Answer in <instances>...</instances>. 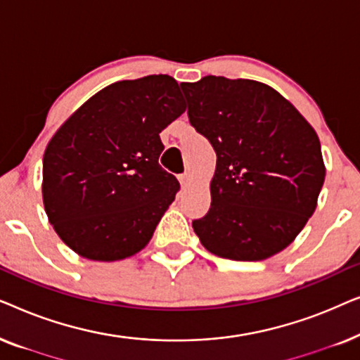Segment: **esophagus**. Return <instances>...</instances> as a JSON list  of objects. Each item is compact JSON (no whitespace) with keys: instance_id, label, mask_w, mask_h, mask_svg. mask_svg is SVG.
Returning a JSON list of instances; mask_svg holds the SVG:
<instances>
[{"instance_id":"obj_1","label":"esophagus","mask_w":360,"mask_h":360,"mask_svg":"<svg viewBox=\"0 0 360 360\" xmlns=\"http://www.w3.org/2000/svg\"><path fill=\"white\" fill-rule=\"evenodd\" d=\"M179 181H180L181 188H185V186H188V185H190V175H188V174L180 175V176H179Z\"/></svg>"}]
</instances>
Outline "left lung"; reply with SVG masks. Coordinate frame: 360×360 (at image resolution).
Here are the masks:
<instances>
[{
  "mask_svg": "<svg viewBox=\"0 0 360 360\" xmlns=\"http://www.w3.org/2000/svg\"><path fill=\"white\" fill-rule=\"evenodd\" d=\"M180 86L190 124L216 152L210 211L191 223L201 244L249 262L283 250L311 218L324 184L316 132L264 83L208 75Z\"/></svg>",
  "mask_w": 360,
  "mask_h": 360,
  "instance_id": "8db88e82",
  "label": "left lung"
}]
</instances>
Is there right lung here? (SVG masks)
I'll use <instances>...</instances> for the list:
<instances>
[{
	"instance_id": "1",
	"label": "right lung",
	"mask_w": 360,
	"mask_h": 360,
	"mask_svg": "<svg viewBox=\"0 0 360 360\" xmlns=\"http://www.w3.org/2000/svg\"><path fill=\"white\" fill-rule=\"evenodd\" d=\"M184 111L179 83L149 75L103 88L63 122L44 154L42 198L68 248L103 262L146 248L180 190L159 165V134Z\"/></svg>"
}]
</instances>
